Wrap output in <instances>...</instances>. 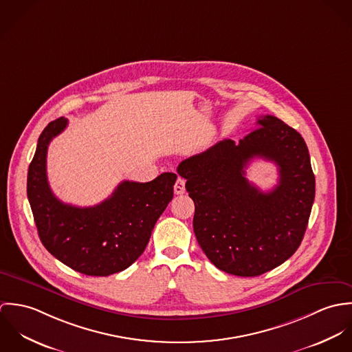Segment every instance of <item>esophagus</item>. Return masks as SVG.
Here are the masks:
<instances>
[{
	"label": "esophagus",
	"instance_id": "1",
	"mask_svg": "<svg viewBox=\"0 0 352 352\" xmlns=\"http://www.w3.org/2000/svg\"><path fill=\"white\" fill-rule=\"evenodd\" d=\"M173 191H175L176 195L184 194V191H186V180L182 179V177H177V180L175 183V187H173Z\"/></svg>",
	"mask_w": 352,
	"mask_h": 352
}]
</instances>
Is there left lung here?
Returning a JSON list of instances; mask_svg holds the SVG:
<instances>
[{"label":"left lung","mask_w":352,"mask_h":352,"mask_svg":"<svg viewBox=\"0 0 352 352\" xmlns=\"http://www.w3.org/2000/svg\"><path fill=\"white\" fill-rule=\"evenodd\" d=\"M253 157L278 165L268 193L245 177ZM177 173L195 203L194 232L208 260L237 276H258L285 263L301 244L316 192L307 146L300 133L272 115L239 144L223 140L182 161Z\"/></svg>","instance_id":"8db88e82"}]
</instances>
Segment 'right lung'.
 <instances>
[{
    "mask_svg": "<svg viewBox=\"0 0 352 352\" xmlns=\"http://www.w3.org/2000/svg\"><path fill=\"white\" fill-rule=\"evenodd\" d=\"M67 126L65 118L47 124L28 168L27 195L45 248L72 270L108 276L130 267L145 251L153 228L173 198L176 173L149 183L122 182L112 195L92 207L59 201L47 182L51 140Z\"/></svg>",
    "mask_w": 352,
    "mask_h": 352,
    "instance_id": "add662e5",
    "label": "right lung"
}]
</instances>
